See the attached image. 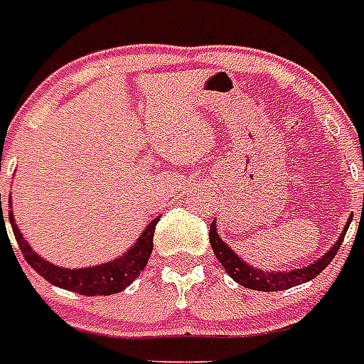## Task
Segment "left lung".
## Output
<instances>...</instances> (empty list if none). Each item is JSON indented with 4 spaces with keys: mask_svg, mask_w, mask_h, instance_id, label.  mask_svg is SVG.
<instances>
[{
    "mask_svg": "<svg viewBox=\"0 0 364 364\" xmlns=\"http://www.w3.org/2000/svg\"><path fill=\"white\" fill-rule=\"evenodd\" d=\"M363 206H364V194H363ZM353 215V213H351ZM349 218L343 225L340 237L332 248L326 250L323 256L317 257L315 262H311L309 265H304L299 269H290V271H263V269H257L254 265H250L238 256L237 252L229 246V244L219 237L218 225L215 221H212L210 225V244H212V250L218 262L223 265L229 277L232 281H237L240 287H246L250 290H259V292H279V290H288V288L298 287V284H304V282H309L311 279H315L321 271H323L326 265H328L334 256L338 254L340 250V244H342L343 237L349 229V223H351Z\"/></svg>",
    "mask_w": 364,
    "mask_h": 364,
    "instance_id": "1",
    "label": "left lung"
}]
</instances>
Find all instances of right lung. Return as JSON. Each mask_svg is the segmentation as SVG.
Instances as JSON below:
<instances>
[{
  "mask_svg": "<svg viewBox=\"0 0 364 364\" xmlns=\"http://www.w3.org/2000/svg\"><path fill=\"white\" fill-rule=\"evenodd\" d=\"M9 208H13L11 206V198ZM0 219L1 225H4L5 219L4 210H1V194ZM158 221H160V215L152 219L145 231L141 232L137 240L133 242V246H129V250H126L116 259L99 263V265H93V267L70 269L59 267V265H55V263L47 262L41 256H38V252H34L32 246L28 244V240H24L21 229L15 223L13 210H9L11 229L15 232L16 242L21 246L22 254L26 257V262L30 263V267L34 269L36 273H40L46 281L55 284V287L82 294V296H110V294H118L122 290H126L149 263V257L152 254V237H154V229H156Z\"/></svg>",
  "mask_w": 364,
  "mask_h": 364,
  "instance_id": "right-lung-1",
  "label": "right lung"
}]
</instances>
